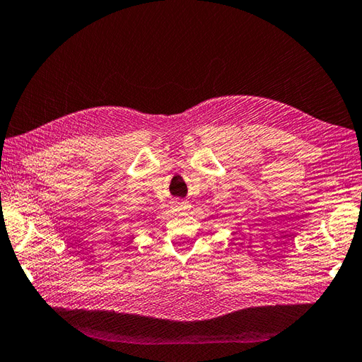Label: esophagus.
Listing matches in <instances>:
<instances>
[{"label":"esophagus","mask_w":362,"mask_h":362,"mask_svg":"<svg viewBox=\"0 0 362 362\" xmlns=\"http://www.w3.org/2000/svg\"><path fill=\"white\" fill-rule=\"evenodd\" d=\"M173 207H175V211H186V209H187V204L186 203H184V202H175L173 203Z\"/></svg>","instance_id":"esophagus-1"}]
</instances>
